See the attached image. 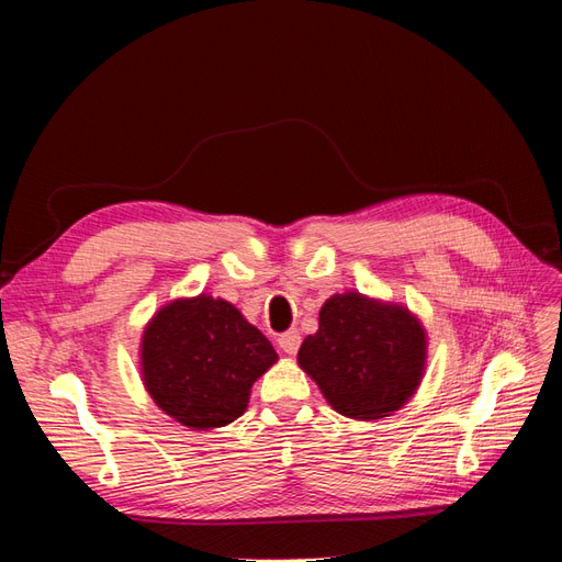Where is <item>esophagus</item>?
<instances>
[{"label":"esophagus","mask_w":562,"mask_h":562,"mask_svg":"<svg viewBox=\"0 0 562 562\" xmlns=\"http://www.w3.org/2000/svg\"><path fill=\"white\" fill-rule=\"evenodd\" d=\"M300 342H302V337H300L297 330H288V333L279 335V347H281V351L288 353V356H295V353H297Z\"/></svg>","instance_id":"1"}]
</instances>
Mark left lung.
<instances>
[{"label": "left lung", "mask_w": 562, "mask_h": 562, "mask_svg": "<svg viewBox=\"0 0 562 562\" xmlns=\"http://www.w3.org/2000/svg\"><path fill=\"white\" fill-rule=\"evenodd\" d=\"M427 351V328L405 304L347 291L323 302L318 330L304 337L297 366L335 413L375 422L417 394Z\"/></svg>", "instance_id": "left-lung-1"}]
</instances>
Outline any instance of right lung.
Instances as JSON below:
<instances>
[{
    "instance_id": "right-lung-1",
    "label": "right lung",
    "mask_w": 562,
    "mask_h": 562,
    "mask_svg": "<svg viewBox=\"0 0 562 562\" xmlns=\"http://www.w3.org/2000/svg\"><path fill=\"white\" fill-rule=\"evenodd\" d=\"M138 356L151 401L194 431L241 417L252 384L279 361L232 302L206 293L161 304L147 321Z\"/></svg>"
}]
</instances>
